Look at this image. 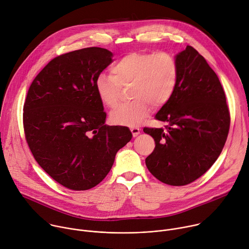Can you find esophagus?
I'll list each match as a JSON object with an SVG mask.
<instances>
[{
	"mask_svg": "<svg viewBox=\"0 0 249 249\" xmlns=\"http://www.w3.org/2000/svg\"><path fill=\"white\" fill-rule=\"evenodd\" d=\"M130 130H131L132 135H133L134 137L138 136V135L141 133V129H140V128H138V127H131V128H130Z\"/></svg>",
	"mask_w": 249,
	"mask_h": 249,
	"instance_id": "obj_1",
	"label": "esophagus"
}]
</instances>
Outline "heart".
Masks as SVG:
<instances>
[{
  "mask_svg": "<svg viewBox=\"0 0 249 249\" xmlns=\"http://www.w3.org/2000/svg\"><path fill=\"white\" fill-rule=\"evenodd\" d=\"M110 73L96 78V93L104 105L112 108L119 101L120 88L130 85L129 94L134 100L111 111L110 120L132 127L150 115L152 104L160 107L170 99L178 80V66L165 52H130L111 66Z\"/></svg>",
  "mask_w": 249,
  "mask_h": 249,
  "instance_id": "obj_1",
  "label": "heart"
}]
</instances>
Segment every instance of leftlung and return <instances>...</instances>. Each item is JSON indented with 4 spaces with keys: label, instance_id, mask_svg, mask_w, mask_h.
<instances>
[{
    "label": "left lung",
    "instance_id": "8db88e82",
    "mask_svg": "<svg viewBox=\"0 0 249 249\" xmlns=\"http://www.w3.org/2000/svg\"><path fill=\"white\" fill-rule=\"evenodd\" d=\"M178 80L170 99L156 114L165 129L144 128L156 142L146 165L160 181L189 184L221 155L230 129V112L220 80L192 46L176 54Z\"/></svg>",
    "mask_w": 249,
    "mask_h": 249
}]
</instances>
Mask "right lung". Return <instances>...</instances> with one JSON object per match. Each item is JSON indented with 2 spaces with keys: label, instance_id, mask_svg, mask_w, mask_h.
Here are the masks:
<instances>
[{
  "label": "right lung",
  "instance_id": "right-lung-1",
  "mask_svg": "<svg viewBox=\"0 0 249 249\" xmlns=\"http://www.w3.org/2000/svg\"><path fill=\"white\" fill-rule=\"evenodd\" d=\"M112 52L89 47L50 61L35 78L23 105L29 149L52 178L88 190L110 171L117 152L132 139L128 127L105 124L95 81Z\"/></svg>",
  "mask_w": 249,
  "mask_h": 249
}]
</instances>
